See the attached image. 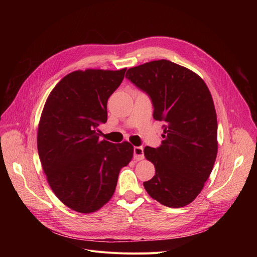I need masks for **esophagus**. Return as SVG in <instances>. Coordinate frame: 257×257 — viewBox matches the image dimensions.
Masks as SVG:
<instances>
[{"instance_id": "esophagus-1", "label": "esophagus", "mask_w": 257, "mask_h": 257, "mask_svg": "<svg viewBox=\"0 0 257 257\" xmlns=\"http://www.w3.org/2000/svg\"><path fill=\"white\" fill-rule=\"evenodd\" d=\"M145 158L144 155V148L143 147H135L134 148V159L136 161H141Z\"/></svg>"}]
</instances>
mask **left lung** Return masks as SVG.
<instances>
[{
  "mask_svg": "<svg viewBox=\"0 0 257 257\" xmlns=\"http://www.w3.org/2000/svg\"><path fill=\"white\" fill-rule=\"evenodd\" d=\"M125 78L150 97L153 118L164 122L162 145L146 147L155 176L144 186L160 204H191L212 172L217 153V122L205 81L190 69L167 60L127 69Z\"/></svg>",
  "mask_w": 257,
  "mask_h": 257,
  "instance_id": "1",
  "label": "left lung"
}]
</instances>
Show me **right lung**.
Here are the masks:
<instances>
[{
	"mask_svg": "<svg viewBox=\"0 0 257 257\" xmlns=\"http://www.w3.org/2000/svg\"><path fill=\"white\" fill-rule=\"evenodd\" d=\"M125 71L73 72L53 88L44 106L38 155L53 193L77 212L102 208L113 195L121 168L133 158L130 143L98 137V126L107 121V100Z\"/></svg>",
	"mask_w": 257,
	"mask_h": 257,
	"instance_id": "obj_1",
	"label": "right lung"
}]
</instances>
